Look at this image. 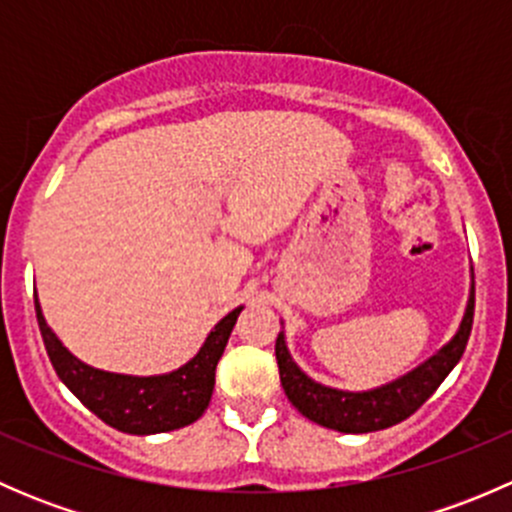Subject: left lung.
Wrapping results in <instances>:
<instances>
[{
    "label": "left lung",
    "instance_id": "obj_1",
    "mask_svg": "<svg viewBox=\"0 0 512 512\" xmlns=\"http://www.w3.org/2000/svg\"><path fill=\"white\" fill-rule=\"evenodd\" d=\"M473 309H476V287H471L461 327L446 347L438 349L431 359H426L401 379L371 391H339L309 379L289 356L285 332H280L275 356L277 366H280L282 389L299 414L324 428H334L342 433H371L396 426L421 409L431 399L433 391L441 386V381L451 374L453 366L461 361L473 329Z\"/></svg>",
    "mask_w": 512,
    "mask_h": 512
}]
</instances>
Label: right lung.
Instances as JSON below:
<instances>
[{"instance_id": "add662e5", "label": "right lung", "mask_w": 512, "mask_h": 512, "mask_svg": "<svg viewBox=\"0 0 512 512\" xmlns=\"http://www.w3.org/2000/svg\"><path fill=\"white\" fill-rule=\"evenodd\" d=\"M34 307L46 354L59 379L103 423L136 436L175 431L205 414L215 389V366L225 352L237 314L242 312V307H237L220 319L200 352L180 369L158 376H128L94 369L76 359L49 329L36 294Z\"/></svg>"}]
</instances>
